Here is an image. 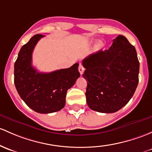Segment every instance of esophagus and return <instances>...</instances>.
Instances as JSON below:
<instances>
[{"mask_svg":"<svg viewBox=\"0 0 152 152\" xmlns=\"http://www.w3.org/2000/svg\"><path fill=\"white\" fill-rule=\"evenodd\" d=\"M79 73H80L81 75H82L83 73H84V67H83L82 64H81V63H79Z\"/></svg>","mask_w":152,"mask_h":152,"instance_id":"34e87169","label":"esophagus"}]
</instances>
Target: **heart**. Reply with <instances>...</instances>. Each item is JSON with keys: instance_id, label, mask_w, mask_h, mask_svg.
<instances>
[{"instance_id": "obj_1", "label": "heart", "mask_w": 152, "mask_h": 152, "mask_svg": "<svg viewBox=\"0 0 152 152\" xmlns=\"http://www.w3.org/2000/svg\"><path fill=\"white\" fill-rule=\"evenodd\" d=\"M99 47H100V44H98V45H97V48H98Z\"/></svg>"}]
</instances>
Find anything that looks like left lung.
Wrapping results in <instances>:
<instances>
[{
	"mask_svg": "<svg viewBox=\"0 0 152 152\" xmlns=\"http://www.w3.org/2000/svg\"><path fill=\"white\" fill-rule=\"evenodd\" d=\"M82 65L91 109L114 113L130 101L138 84L140 65L135 47L124 36H118L107 50L86 57Z\"/></svg>",
	"mask_w": 152,
	"mask_h": 152,
	"instance_id": "8db88e82",
	"label": "left lung"
}]
</instances>
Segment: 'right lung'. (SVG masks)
<instances>
[{
	"label": "right lung",
	"instance_id": "obj_1",
	"mask_svg": "<svg viewBox=\"0 0 152 152\" xmlns=\"http://www.w3.org/2000/svg\"><path fill=\"white\" fill-rule=\"evenodd\" d=\"M44 36L35 35L22 46L14 63V84L28 106L40 114H49L65 106L67 91L76 83L80 73L78 63L50 73L38 72L32 66L33 49Z\"/></svg>",
	"mask_w": 152,
	"mask_h": 152
}]
</instances>
